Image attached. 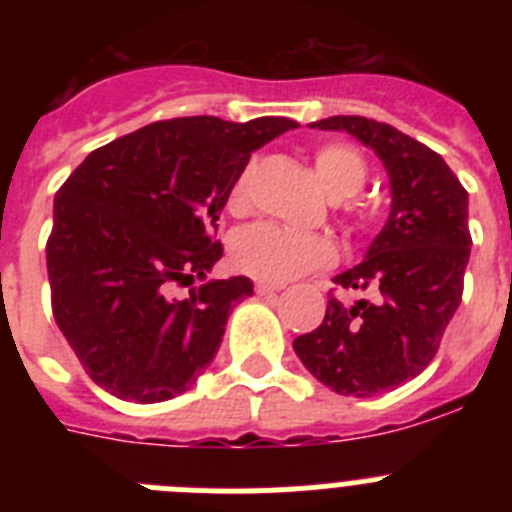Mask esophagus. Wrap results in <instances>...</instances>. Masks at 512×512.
<instances>
[{
  "mask_svg": "<svg viewBox=\"0 0 512 512\" xmlns=\"http://www.w3.org/2000/svg\"><path fill=\"white\" fill-rule=\"evenodd\" d=\"M279 289H282V284H271V282H256V292L264 297H271L277 295Z\"/></svg>",
  "mask_w": 512,
  "mask_h": 512,
  "instance_id": "1",
  "label": "esophagus"
}]
</instances>
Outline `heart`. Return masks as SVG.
Wrapping results in <instances>:
<instances>
[{
    "instance_id": "heart-1",
    "label": "heart",
    "mask_w": 512,
    "mask_h": 512,
    "mask_svg": "<svg viewBox=\"0 0 512 512\" xmlns=\"http://www.w3.org/2000/svg\"><path fill=\"white\" fill-rule=\"evenodd\" d=\"M315 171L325 192L333 200L354 197L366 182V161L348 143H323L315 148ZM248 169L241 171L230 189V210L246 207ZM230 256L235 266L261 282L282 284L302 277L312 269H325L336 261V246L320 233H302L279 223H251L241 228L230 241Z\"/></svg>"
}]
</instances>
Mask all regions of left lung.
<instances>
[{
  "label": "left lung",
  "instance_id": "8db88e82",
  "mask_svg": "<svg viewBox=\"0 0 512 512\" xmlns=\"http://www.w3.org/2000/svg\"><path fill=\"white\" fill-rule=\"evenodd\" d=\"M310 128L341 130L372 148L390 176V217L364 261L338 274L346 289H377L379 300L343 305L295 338L312 377L338 395L372 397L431 364L464 292L469 264V194L436 151L387 122L336 115Z\"/></svg>",
  "mask_w": 512,
  "mask_h": 512
}]
</instances>
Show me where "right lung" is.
<instances>
[{
	"label": "right lung",
	"instance_id": "1",
	"mask_svg": "<svg viewBox=\"0 0 512 512\" xmlns=\"http://www.w3.org/2000/svg\"><path fill=\"white\" fill-rule=\"evenodd\" d=\"M287 117L151 122L89 153L53 200L45 246L53 318L92 382L140 405L182 395L223 343L248 277L205 279L235 179Z\"/></svg>",
	"mask_w": 512,
	"mask_h": 512
}]
</instances>
